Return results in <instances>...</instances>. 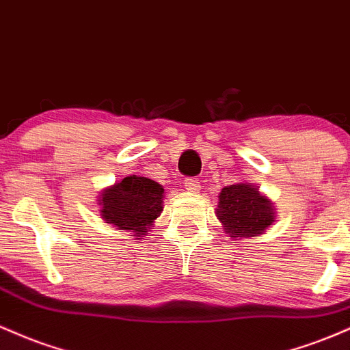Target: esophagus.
Masks as SVG:
<instances>
[{
	"label": "esophagus",
	"instance_id": "esophagus-1",
	"mask_svg": "<svg viewBox=\"0 0 350 350\" xmlns=\"http://www.w3.org/2000/svg\"><path fill=\"white\" fill-rule=\"evenodd\" d=\"M183 183H185L187 190L193 191V193L200 191V188H202V185H200V180L195 178V176H188V178L183 180Z\"/></svg>",
	"mask_w": 350,
	"mask_h": 350
}]
</instances>
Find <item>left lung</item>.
<instances>
[{"mask_svg": "<svg viewBox=\"0 0 350 350\" xmlns=\"http://www.w3.org/2000/svg\"><path fill=\"white\" fill-rule=\"evenodd\" d=\"M217 215L233 238L256 237L274 221L269 200L246 183L223 188Z\"/></svg>", "mask_w": 350, "mask_h": 350, "instance_id": "left-lung-1", "label": "left lung"}]
</instances>
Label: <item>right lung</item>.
<instances>
[{
    "instance_id": "obj_1",
    "label": "right lung",
    "mask_w": 350,
    "mask_h": 350,
    "mask_svg": "<svg viewBox=\"0 0 350 350\" xmlns=\"http://www.w3.org/2000/svg\"><path fill=\"white\" fill-rule=\"evenodd\" d=\"M162 198L163 188L160 183L145 176H125L122 182L102 193V218L120 230L144 234L162 211Z\"/></svg>"
}]
</instances>
